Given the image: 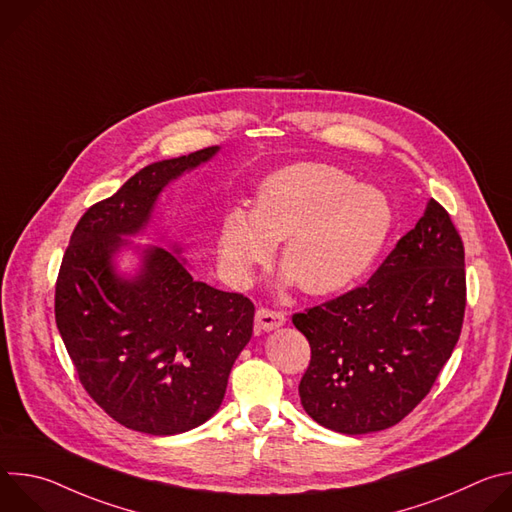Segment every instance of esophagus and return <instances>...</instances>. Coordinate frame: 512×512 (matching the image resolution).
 Masks as SVG:
<instances>
[{"label":"esophagus","instance_id":"34e87169","mask_svg":"<svg viewBox=\"0 0 512 512\" xmlns=\"http://www.w3.org/2000/svg\"><path fill=\"white\" fill-rule=\"evenodd\" d=\"M255 324L263 332H271V330H277L279 326L285 324V314L269 310V308H259L257 314H255Z\"/></svg>","mask_w":512,"mask_h":512}]
</instances>
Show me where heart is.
<instances>
[{
  "mask_svg": "<svg viewBox=\"0 0 512 512\" xmlns=\"http://www.w3.org/2000/svg\"><path fill=\"white\" fill-rule=\"evenodd\" d=\"M391 204L371 186L328 164H294L269 174L253 210L231 208L218 233V253L237 283H249L283 243L281 281L310 296L352 285L375 263L391 229Z\"/></svg>",
  "mask_w": 512,
  "mask_h": 512,
  "instance_id": "1",
  "label": "heart"
}]
</instances>
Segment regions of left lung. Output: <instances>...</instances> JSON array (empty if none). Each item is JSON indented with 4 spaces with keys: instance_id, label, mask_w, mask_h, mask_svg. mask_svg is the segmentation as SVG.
I'll list each match as a JSON object with an SVG mask.
<instances>
[{
    "instance_id": "left-lung-1",
    "label": "left lung",
    "mask_w": 512,
    "mask_h": 512,
    "mask_svg": "<svg viewBox=\"0 0 512 512\" xmlns=\"http://www.w3.org/2000/svg\"><path fill=\"white\" fill-rule=\"evenodd\" d=\"M464 308V245L431 198L367 283L291 318L312 348L306 413L346 435L399 423L452 356Z\"/></svg>"
}]
</instances>
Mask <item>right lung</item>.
I'll list each match as a JSON object with an SVG mask.
<instances>
[{
  "mask_svg": "<svg viewBox=\"0 0 512 512\" xmlns=\"http://www.w3.org/2000/svg\"><path fill=\"white\" fill-rule=\"evenodd\" d=\"M218 150L154 162L91 206L56 279V326L83 387L141 433H184L210 419L253 334V302L196 281L178 243L168 251L125 239L145 233L172 180ZM127 248L140 257L133 276L116 271V255Z\"/></svg>",
  "mask_w": 512,
  "mask_h": 512,
  "instance_id": "add662e5",
  "label": "right lung"
}]
</instances>
